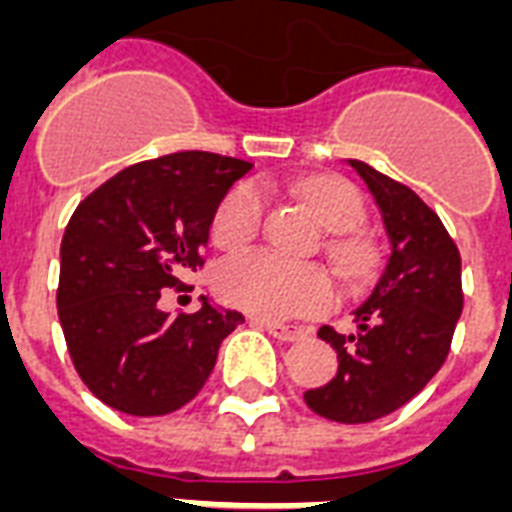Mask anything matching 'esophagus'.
<instances>
[{
  "label": "esophagus",
  "mask_w": 512,
  "mask_h": 512,
  "mask_svg": "<svg viewBox=\"0 0 512 512\" xmlns=\"http://www.w3.org/2000/svg\"><path fill=\"white\" fill-rule=\"evenodd\" d=\"M257 327H263L265 333L273 335V338H279V341H300L303 338V330L298 327H290V325H279V322H265V319H255Z\"/></svg>",
  "instance_id": "obj_1"
}]
</instances>
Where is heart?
Here are the masks:
<instances>
[{
	"mask_svg": "<svg viewBox=\"0 0 512 512\" xmlns=\"http://www.w3.org/2000/svg\"><path fill=\"white\" fill-rule=\"evenodd\" d=\"M322 228L330 233L325 255L346 279H362L373 265V247L357 230L365 222V201L349 179L311 177L298 185ZM268 198L257 182L233 187L212 220V239L217 247H244L263 230ZM214 290L225 303L260 319L314 317L333 306L335 290L327 273L317 265L290 263L273 252H241L220 263L214 273Z\"/></svg>",
	"mask_w": 512,
	"mask_h": 512,
	"instance_id": "1",
	"label": "heart"
}]
</instances>
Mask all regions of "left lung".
<instances>
[{
    "instance_id": "obj_1",
    "label": "left lung",
    "mask_w": 512,
    "mask_h": 512,
    "mask_svg": "<svg viewBox=\"0 0 512 512\" xmlns=\"http://www.w3.org/2000/svg\"><path fill=\"white\" fill-rule=\"evenodd\" d=\"M373 193L389 236V260L370 298L354 311L357 333L319 327L338 351V373L303 400L341 424H365L416 397L446 362L462 314V257L419 195L362 161H349Z\"/></svg>"
}]
</instances>
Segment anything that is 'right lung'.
<instances>
[{
	"instance_id": "1",
	"label": "right lung",
	"mask_w": 512,
	"mask_h": 512,
	"mask_svg": "<svg viewBox=\"0 0 512 512\" xmlns=\"http://www.w3.org/2000/svg\"><path fill=\"white\" fill-rule=\"evenodd\" d=\"M249 169L228 155L174 152L117 171L74 209L61 239L58 319L74 370L109 408L163 416L190 403L244 322L206 298L177 317L158 300L204 265L214 212Z\"/></svg>"
}]
</instances>
